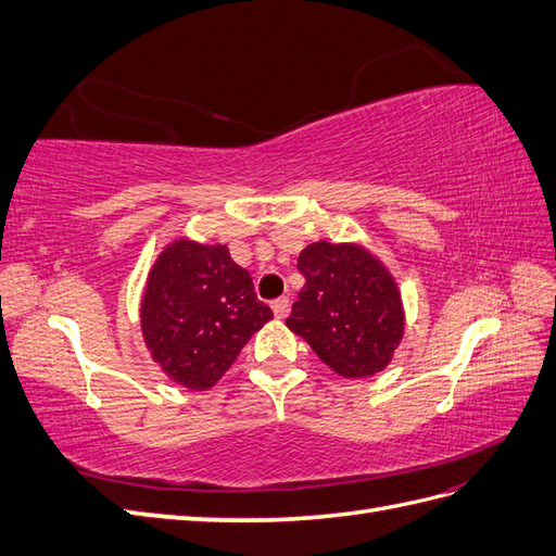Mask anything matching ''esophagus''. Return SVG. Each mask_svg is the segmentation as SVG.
<instances>
[{
    "instance_id": "obj_1",
    "label": "esophagus",
    "mask_w": 556,
    "mask_h": 556,
    "mask_svg": "<svg viewBox=\"0 0 556 556\" xmlns=\"http://www.w3.org/2000/svg\"><path fill=\"white\" fill-rule=\"evenodd\" d=\"M271 311H274V315L278 317V319H282V317H288V313H290V299L288 296H282V299H276L274 304H271Z\"/></svg>"
}]
</instances>
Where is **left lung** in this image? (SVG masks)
<instances>
[{
  "instance_id": "obj_1",
  "label": "left lung",
  "mask_w": 556,
  "mask_h": 556,
  "mask_svg": "<svg viewBox=\"0 0 556 556\" xmlns=\"http://www.w3.org/2000/svg\"><path fill=\"white\" fill-rule=\"evenodd\" d=\"M306 285L288 329L341 378L384 371L406 331L401 290L390 268L359 241H315L299 252Z\"/></svg>"
}]
</instances>
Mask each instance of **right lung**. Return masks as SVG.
Returning a JSON list of instances; mask_svg holds the SVG:
<instances>
[{"label":"right lung","instance_id":"add662e5","mask_svg":"<svg viewBox=\"0 0 556 556\" xmlns=\"http://www.w3.org/2000/svg\"><path fill=\"white\" fill-rule=\"evenodd\" d=\"M274 317L223 243L176 237L150 266L139 323L150 357L190 392H206Z\"/></svg>","mask_w":556,"mask_h":556}]
</instances>
